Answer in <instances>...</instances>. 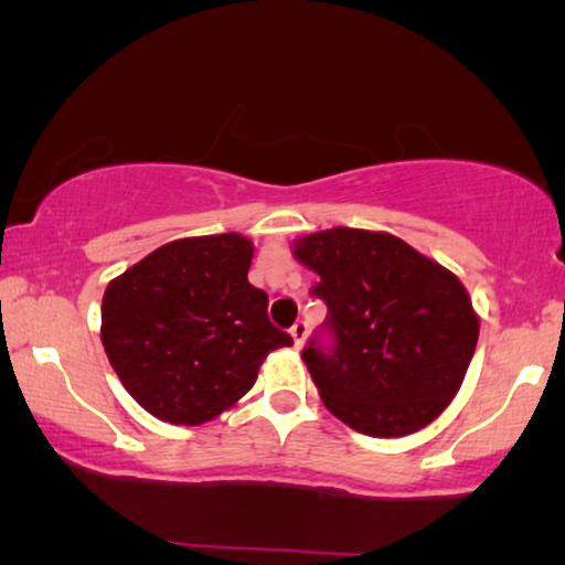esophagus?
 I'll use <instances>...</instances> for the list:
<instances>
[{"instance_id":"obj_1","label":"esophagus","mask_w":565,"mask_h":565,"mask_svg":"<svg viewBox=\"0 0 565 565\" xmlns=\"http://www.w3.org/2000/svg\"><path fill=\"white\" fill-rule=\"evenodd\" d=\"M306 334H308V327H306V321H296L290 327V337H292V342H296V347L300 350V344L306 342Z\"/></svg>"}]
</instances>
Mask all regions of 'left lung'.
<instances>
[{"label": "left lung", "mask_w": 565, "mask_h": 565, "mask_svg": "<svg viewBox=\"0 0 565 565\" xmlns=\"http://www.w3.org/2000/svg\"><path fill=\"white\" fill-rule=\"evenodd\" d=\"M292 252L319 275L311 296L327 303L300 354L329 412L373 437H404L437 419L478 342L458 277L375 231H319Z\"/></svg>", "instance_id": "1"}]
</instances>
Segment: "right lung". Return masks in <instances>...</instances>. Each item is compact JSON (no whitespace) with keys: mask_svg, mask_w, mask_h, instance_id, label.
<instances>
[{"mask_svg":"<svg viewBox=\"0 0 565 565\" xmlns=\"http://www.w3.org/2000/svg\"><path fill=\"white\" fill-rule=\"evenodd\" d=\"M252 254L238 234L180 238L107 285V360L157 419H215L252 388L269 352L292 344L269 321L267 292L246 280Z\"/></svg>","mask_w":565,"mask_h":565,"instance_id":"obj_1","label":"right lung"}]
</instances>
